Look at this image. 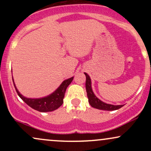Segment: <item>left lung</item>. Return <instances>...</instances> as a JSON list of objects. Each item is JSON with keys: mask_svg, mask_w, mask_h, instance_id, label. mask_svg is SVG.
I'll use <instances>...</instances> for the list:
<instances>
[{"mask_svg": "<svg viewBox=\"0 0 151 151\" xmlns=\"http://www.w3.org/2000/svg\"><path fill=\"white\" fill-rule=\"evenodd\" d=\"M86 76V90L87 93V97L89 99V103L91 106L99 110L105 111H114L121 108L124 105H113L106 104L105 102L101 101L97 96L93 93L92 88H91V81L90 77L87 74L84 72Z\"/></svg>", "mask_w": 151, "mask_h": 151, "instance_id": "obj_1", "label": "left lung"}]
</instances>
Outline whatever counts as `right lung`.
<instances>
[{"instance_id":"right-lung-1","label":"right lung","mask_w":151,"mask_h":151,"mask_svg":"<svg viewBox=\"0 0 151 151\" xmlns=\"http://www.w3.org/2000/svg\"><path fill=\"white\" fill-rule=\"evenodd\" d=\"M73 79L74 77L66 79V80L62 81V83L60 84V86L54 92L50 93L48 96H45V97L37 99L27 98L25 96H22L21 93H20V91H18V89H17L13 79V81L18 96L29 106H30L31 108L35 109V110L38 111L49 112L56 110V109H58L59 107H60L62 105L66 89H67V86L71 84V82L73 80Z\"/></svg>"}]
</instances>
